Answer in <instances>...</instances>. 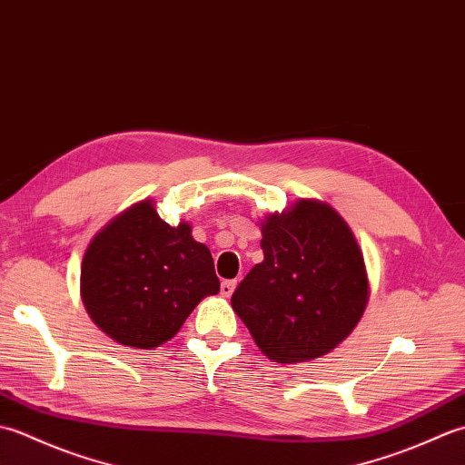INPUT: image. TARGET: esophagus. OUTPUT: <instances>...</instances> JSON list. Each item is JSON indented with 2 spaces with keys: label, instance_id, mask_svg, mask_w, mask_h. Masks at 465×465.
I'll use <instances>...</instances> for the list:
<instances>
[{
  "label": "esophagus",
  "instance_id": "esophagus-1",
  "mask_svg": "<svg viewBox=\"0 0 465 465\" xmlns=\"http://www.w3.org/2000/svg\"><path fill=\"white\" fill-rule=\"evenodd\" d=\"M235 285H238V282L235 280H223L222 282V295H225V298H230V295L233 293V290H235Z\"/></svg>",
  "mask_w": 465,
  "mask_h": 465
}]
</instances>
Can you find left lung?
I'll return each mask as SVG.
<instances>
[{"label":"left lung","instance_id":"left-lung-1","mask_svg":"<svg viewBox=\"0 0 465 465\" xmlns=\"http://www.w3.org/2000/svg\"><path fill=\"white\" fill-rule=\"evenodd\" d=\"M263 262L232 295L258 348L280 363L320 358L358 325L368 273L351 230L330 205L300 200L262 225Z\"/></svg>","mask_w":465,"mask_h":465}]
</instances>
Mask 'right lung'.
Here are the masks:
<instances>
[{
  "label": "right lung",
  "instance_id": "obj_1",
  "mask_svg": "<svg viewBox=\"0 0 465 465\" xmlns=\"http://www.w3.org/2000/svg\"><path fill=\"white\" fill-rule=\"evenodd\" d=\"M217 292L210 250L192 238L190 223H165L150 200L107 223L84 255L85 310L97 328L130 348L167 341Z\"/></svg>",
  "mask_w": 465,
  "mask_h": 465
}]
</instances>
